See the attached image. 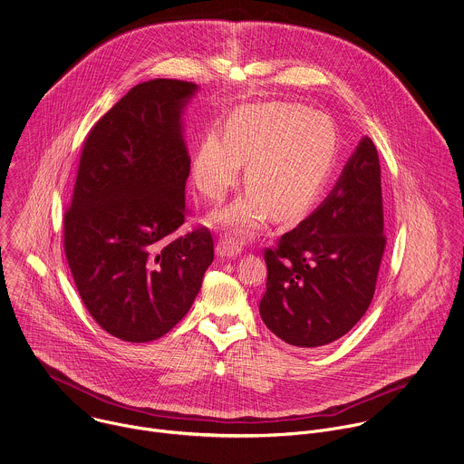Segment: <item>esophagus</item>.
Here are the masks:
<instances>
[{
	"label": "esophagus",
	"mask_w": 464,
	"mask_h": 464,
	"mask_svg": "<svg viewBox=\"0 0 464 464\" xmlns=\"http://www.w3.org/2000/svg\"><path fill=\"white\" fill-rule=\"evenodd\" d=\"M242 253V244L235 237H222L217 244V255L222 258H233Z\"/></svg>",
	"instance_id": "obj_1"
}]
</instances>
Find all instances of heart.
Instances as JSON below:
<instances>
[{"mask_svg":"<svg viewBox=\"0 0 464 464\" xmlns=\"http://www.w3.org/2000/svg\"><path fill=\"white\" fill-rule=\"evenodd\" d=\"M336 142V128L322 111L291 102L247 104L227 115L224 135L204 133L191 162L193 184L204 198L218 202L246 162L247 189L217 218L251 233L269 213L287 222L311 209L333 168Z\"/></svg>","mask_w":464,"mask_h":464,"instance_id":"heart-1","label":"heart"}]
</instances>
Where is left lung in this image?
Returning a JSON list of instances; mask_svg holds the SVG:
<instances>
[{
  "mask_svg": "<svg viewBox=\"0 0 464 464\" xmlns=\"http://www.w3.org/2000/svg\"><path fill=\"white\" fill-rule=\"evenodd\" d=\"M385 246L380 157L363 137L324 204L264 249V324L289 345L336 342L367 313Z\"/></svg>",
  "mask_w": 464,
  "mask_h": 464,
  "instance_id": "obj_1",
  "label": "left lung"
}]
</instances>
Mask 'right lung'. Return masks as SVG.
I'll use <instances>...</instances> for the list:
<instances>
[{
	"instance_id": "obj_1",
	"label": "right lung",
	"mask_w": 464,
	"mask_h": 464,
	"mask_svg": "<svg viewBox=\"0 0 464 464\" xmlns=\"http://www.w3.org/2000/svg\"><path fill=\"white\" fill-rule=\"evenodd\" d=\"M195 90L179 79L140 82L82 142L63 217L64 256L90 316L124 342L171 331L213 262L206 226L173 237L188 217L180 110Z\"/></svg>"
}]
</instances>
